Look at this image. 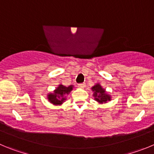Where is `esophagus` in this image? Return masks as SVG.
I'll return each mask as SVG.
<instances>
[{
	"label": "esophagus",
	"mask_w": 154,
	"mask_h": 154,
	"mask_svg": "<svg viewBox=\"0 0 154 154\" xmlns=\"http://www.w3.org/2000/svg\"><path fill=\"white\" fill-rule=\"evenodd\" d=\"M86 86L85 83H82V84H78V87H84Z\"/></svg>",
	"instance_id": "1"
}]
</instances>
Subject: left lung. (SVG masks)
<instances>
[{
	"mask_svg": "<svg viewBox=\"0 0 154 154\" xmlns=\"http://www.w3.org/2000/svg\"><path fill=\"white\" fill-rule=\"evenodd\" d=\"M92 91L94 92V98L99 103H106L107 100H110V95H108V94H106L105 90L103 88H102V87L99 84H97L96 85H94L92 87Z\"/></svg>",
	"mask_w": 154,
	"mask_h": 154,
	"instance_id": "obj_1",
	"label": "left lung"
}]
</instances>
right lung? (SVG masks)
Masks as SVG:
<instances>
[{
	"label": "right lung",
	"mask_w": 154,
	"mask_h": 154,
	"mask_svg": "<svg viewBox=\"0 0 154 154\" xmlns=\"http://www.w3.org/2000/svg\"><path fill=\"white\" fill-rule=\"evenodd\" d=\"M72 90H73L72 85L69 86V87H65V86L60 84L59 85V87H57L54 94H50L48 95V100L53 104L60 105L66 100L64 95L68 94Z\"/></svg>",
	"instance_id": "obj_1"
}]
</instances>
